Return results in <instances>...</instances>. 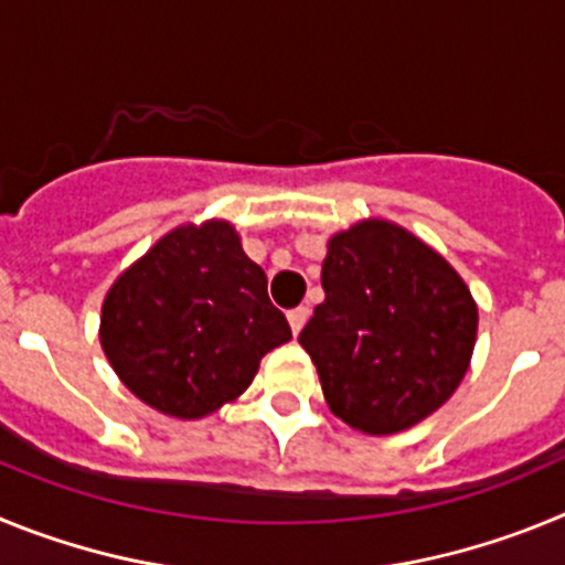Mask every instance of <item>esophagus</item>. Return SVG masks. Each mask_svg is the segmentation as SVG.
Here are the masks:
<instances>
[{"label": "esophagus", "instance_id": "34e87169", "mask_svg": "<svg viewBox=\"0 0 565 565\" xmlns=\"http://www.w3.org/2000/svg\"><path fill=\"white\" fill-rule=\"evenodd\" d=\"M308 317H311V311H308L306 306H299V308H294V311H288V326H291L294 337H297V333L302 331V326H306V322H308Z\"/></svg>", "mask_w": 565, "mask_h": 565}]
</instances>
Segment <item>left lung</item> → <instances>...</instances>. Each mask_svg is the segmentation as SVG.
Returning a JSON list of instances; mask_svg holds the SVG:
<instances>
[{
    "label": "left lung",
    "instance_id": "left-lung-1",
    "mask_svg": "<svg viewBox=\"0 0 565 565\" xmlns=\"http://www.w3.org/2000/svg\"><path fill=\"white\" fill-rule=\"evenodd\" d=\"M326 299L299 333L333 416L371 436L407 430L456 393L478 308L456 268L402 226L333 234Z\"/></svg>",
    "mask_w": 565,
    "mask_h": 565
}]
</instances>
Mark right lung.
I'll list each match as a JSON object with an SVG mask.
<instances>
[{"label":"right lung","instance_id":"obj_1","mask_svg":"<svg viewBox=\"0 0 565 565\" xmlns=\"http://www.w3.org/2000/svg\"><path fill=\"white\" fill-rule=\"evenodd\" d=\"M291 339L266 271L223 221L181 226L115 279L102 344L135 396L174 418H201L252 384L259 359Z\"/></svg>","mask_w":565,"mask_h":565}]
</instances>
